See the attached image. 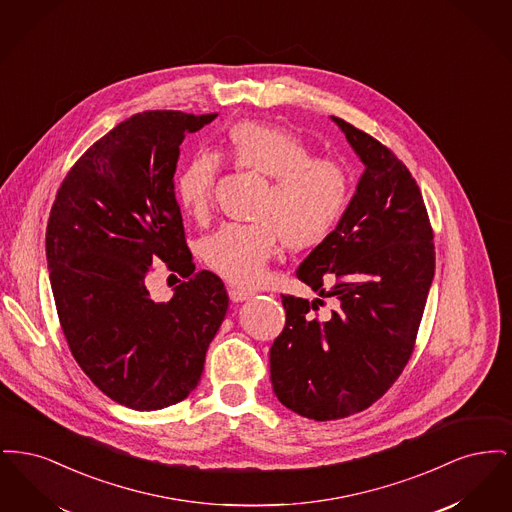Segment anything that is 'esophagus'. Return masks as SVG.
Listing matches in <instances>:
<instances>
[{
    "mask_svg": "<svg viewBox=\"0 0 512 512\" xmlns=\"http://www.w3.org/2000/svg\"><path fill=\"white\" fill-rule=\"evenodd\" d=\"M228 297H230L234 303H240V301L249 299V297H251V292L242 290V288H236V286H230V288H228Z\"/></svg>",
    "mask_w": 512,
    "mask_h": 512,
    "instance_id": "1",
    "label": "esophagus"
}]
</instances>
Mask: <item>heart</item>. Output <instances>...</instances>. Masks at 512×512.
Listing matches in <instances>:
<instances>
[{"label":"heart","mask_w":512,"mask_h":512,"mask_svg":"<svg viewBox=\"0 0 512 512\" xmlns=\"http://www.w3.org/2000/svg\"><path fill=\"white\" fill-rule=\"evenodd\" d=\"M224 155L240 171L268 178L251 224H224L207 236L199 253L220 278L257 284L280 242L290 251L324 244L343 219L351 199V176L340 161L315 157L292 132L263 122L232 124L224 134ZM219 157L199 151L174 180L178 205L195 219L209 209Z\"/></svg>","instance_id":"heart-1"}]
</instances>
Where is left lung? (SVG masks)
<instances>
[{"label":"left lung","mask_w":512,"mask_h":512,"mask_svg":"<svg viewBox=\"0 0 512 512\" xmlns=\"http://www.w3.org/2000/svg\"><path fill=\"white\" fill-rule=\"evenodd\" d=\"M365 165L334 234L297 268L317 299L282 295L270 347L278 401L338 420L378 401L411 359L436 268L434 232L413 174L378 140L332 117ZM326 296L333 309L317 315Z\"/></svg>","instance_id":"left-lung-1"}]
</instances>
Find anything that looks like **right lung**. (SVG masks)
Instances as JSON below:
<instances>
[{"mask_svg":"<svg viewBox=\"0 0 512 512\" xmlns=\"http://www.w3.org/2000/svg\"><path fill=\"white\" fill-rule=\"evenodd\" d=\"M215 117L132 115L74 163L49 213V282L74 361L134 411L195 390L228 309L219 276L195 272L174 195L180 144ZM159 258L183 276L163 304L146 290Z\"/></svg>","mask_w":512,"mask_h":512,"instance_id":"obj_1","label":"right lung"}]
</instances>
